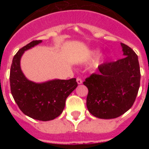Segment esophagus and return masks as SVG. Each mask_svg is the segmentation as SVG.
<instances>
[{"label":"esophagus","instance_id":"obj_1","mask_svg":"<svg viewBox=\"0 0 149 149\" xmlns=\"http://www.w3.org/2000/svg\"><path fill=\"white\" fill-rule=\"evenodd\" d=\"M77 83L78 84H81L83 83V81L81 78H77Z\"/></svg>","mask_w":149,"mask_h":149}]
</instances>
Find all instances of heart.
I'll use <instances>...</instances> for the list:
<instances>
[{
  "label": "heart",
  "mask_w": 149,
  "mask_h": 149,
  "mask_svg": "<svg viewBox=\"0 0 149 149\" xmlns=\"http://www.w3.org/2000/svg\"><path fill=\"white\" fill-rule=\"evenodd\" d=\"M100 54V50L98 49V48H96V49H93L90 51V53H89V60H92L93 59L96 58L97 56L99 55ZM101 60H102V58L99 59V60H96L94 63H93V68L94 69H96V68H98V67L101 65Z\"/></svg>",
  "instance_id": "obj_1"
}]
</instances>
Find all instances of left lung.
Listing matches in <instances>:
<instances>
[{
    "mask_svg": "<svg viewBox=\"0 0 149 149\" xmlns=\"http://www.w3.org/2000/svg\"><path fill=\"white\" fill-rule=\"evenodd\" d=\"M125 57L116 62L104 63L98 74H93L84 84L88 88L86 107L94 116L115 119L134 104L140 84L138 56L126 45L121 43Z\"/></svg>",
    "mask_w": 149,
    "mask_h": 149,
    "instance_id": "left-lung-1",
    "label": "left lung"
}]
</instances>
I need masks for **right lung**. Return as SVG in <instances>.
Returning <instances> with one entry per match:
<instances>
[{
  "label": "right lung",
  "instance_id": "right-lung-1",
  "mask_svg": "<svg viewBox=\"0 0 149 149\" xmlns=\"http://www.w3.org/2000/svg\"><path fill=\"white\" fill-rule=\"evenodd\" d=\"M42 42L33 41L14 56L10 68V89L13 98L24 114L36 120L50 121L62 113L67 97L76 89L77 83L75 78L35 83L24 76L20 65L22 55Z\"/></svg>",
  "mask_w": 149,
  "mask_h": 149
}]
</instances>
